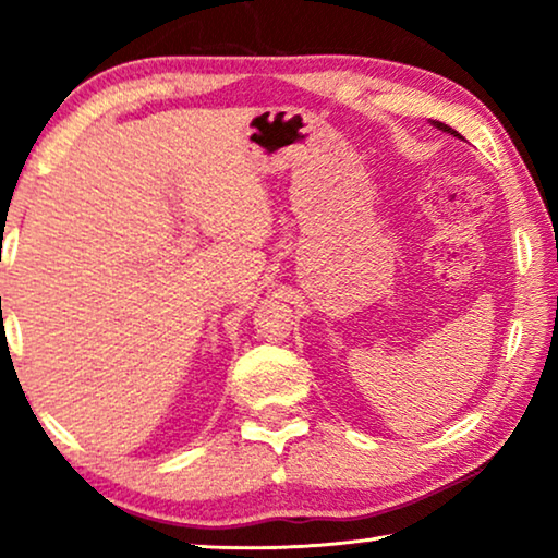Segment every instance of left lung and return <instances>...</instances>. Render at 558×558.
<instances>
[{
	"label": "left lung",
	"instance_id": "left-lung-1",
	"mask_svg": "<svg viewBox=\"0 0 558 558\" xmlns=\"http://www.w3.org/2000/svg\"><path fill=\"white\" fill-rule=\"evenodd\" d=\"M434 126H437V129H441V132H452V134L457 136V132H454V129H452V126H447V124H441V121H434Z\"/></svg>",
	"mask_w": 558,
	"mask_h": 558
}]
</instances>
